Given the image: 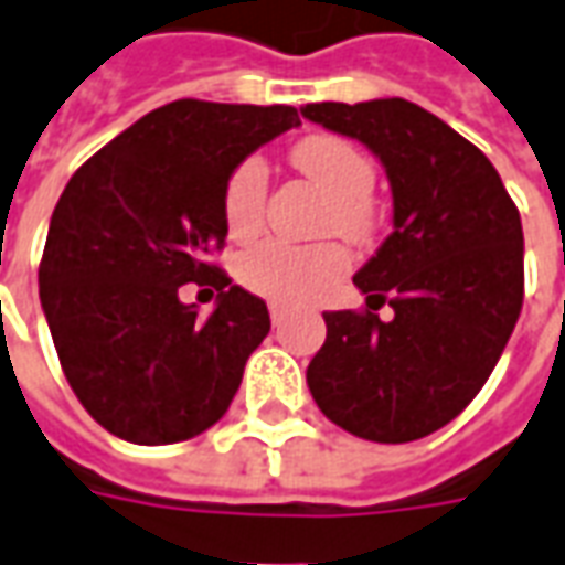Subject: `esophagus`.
I'll return each mask as SVG.
<instances>
[{
  "label": "esophagus",
  "mask_w": 565,
  "mask_h": 565,
  "mask_svg": "<svg viewBox=\"0 0 565 565\" xmlns=\"http://www.w3.org/2000/svg\"><path fill=\"white\" fill-rule=\"evenodd\" d=\"M269 315H271V323H275V327H281L284 318H287V311H284L281 306H269Z\"/></svg>",
  "instance_id": "1"
}]
</instances>
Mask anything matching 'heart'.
<instances>
[{
	"instance_id": "b5f03b06",
	"label": "heart",
	"mask_w": 565,
	"mask_h": 565,
	"mask_svg": "<svg viewBox=\"0 0 565 565\" xmlns=\"http://www.w3.org/2000/svg\"><path fill=\"white\" fill-rule=\"evenodd\" d=\"M294 164L330 199L327 232L345 238H364L370 216V192L376 183L373 161L342 137H306L296 143ZM269 192V168L259 159L242 161L226 183L223 214L235 238H250L263 226ZM349 259L333 244L294 247L284 242H263L250 247L242 259V281L254 294L278 306H302L323 296L345 275Z\"/></svg>"
}]
</instances>
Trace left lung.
Masks as SVG:
<instances>
[{"label": "left lung", "mask_w": 565, "mask_h": 565, "mask_svg": "<svg viewBox=\"0 0 565 565\" xmlns=\"http://www.w3.org/2000/svg\"><path fill=\"white\" fill-rule=\"evenodd\" d=\"M302 118L364 143L392 186V235L354 271L379 315L327 311L306 379L330 422L376 444L444 428L499 364L523 306V226L492 161L404 97L309 104Z\"/></svg>", "instance_id": "obj_1"}]
</instances>
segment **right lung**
<instances>
[{
	"label": "right lung",
	"mask_w": 565,
	"mask_h": 565,
	"mask_svg": "<svg viewBox=\"0 0 565 565\" xmlns=\"http://www.w3.org/2000/svg\"><path fill=\"white\" fill-rule=\"evenodd\" d=\"M290 128L294 106L173 100L63 189L39 299L63 373L109 434L161 447L223 419L271 321L207 256L226 244L232 171ZM189 280L221 290L207 319L179 299Z\"/></svg>",
	"instance_id": "right-lung-1"
}]
</instances>
